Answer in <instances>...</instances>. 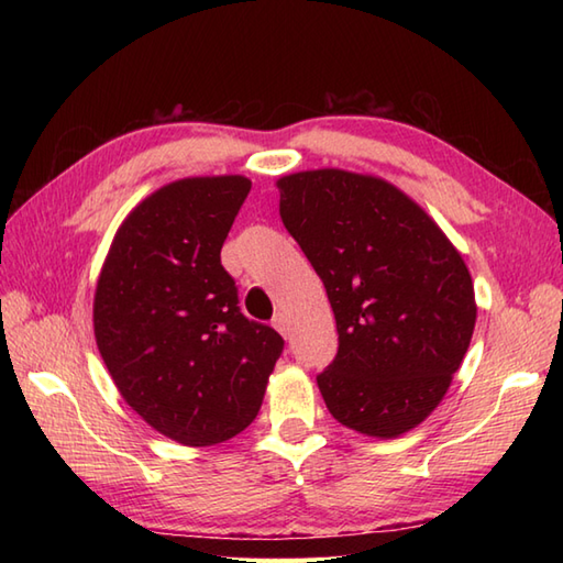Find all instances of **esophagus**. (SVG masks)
<instances>
[{
    "label": "esophagus",
    "mask_w": 563,
    "mask_h": 563,
    "mask_svg": "<svg viewBox=\"0 0 563 563\" xmlns=\"http://www.w3.org/2000/svg\"><path fill=\"white\" fill-rule=\"evenodd\" d=\"M273 327L275 329H278L280 333H283V336H288V314H283V312H278V314H275V319H273Z\"/></svg>",
    "instance_id": "esophagus-1"
}]
</instances>
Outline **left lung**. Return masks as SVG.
Returning a JSON list of instances; mask_svg holds the SVG:
<instances>
[{
    "label": "left lung",
    "instance_id": "obj_1",
    "mask_svg": "<svg viewBox=\"0 0 563 563\" xmlns=\"http://www.w3.org/2000/svg\"><path fill=\"white\" fill-rule=\"evenodd\" d=\"M280 218L324 283L339 353L317 377L331 416L369 438L409 433L438 409L470 349V268L438 222L379 176H280Z\"/></svg>",
    "mask_w": 563,
    "mask_h": 563
}]
</instances>
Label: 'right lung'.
Masks as SVG:
<instances>
[{"instance_id": "add662e5", "label": "right lung", "mask_w": 563, "mask_h": 563, "mask_svg": "<svg viewBox=\"0 0 563 563\" xmlns=\"http://www.w3.org/2000/svg\"><path fill=\"white\" fill-rule=\"evenodd\" d=\"M246 176H190L140 200L118 227L93 295V336L125 404L186 448L254 421L283 353L239 312L220 249L249 196Z\"/></svg>"}]
</instances>
